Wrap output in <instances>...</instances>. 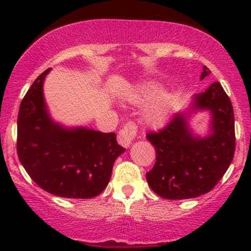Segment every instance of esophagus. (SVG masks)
<instances>
[{
	"label": "esophagus",
	"instance_id": "34e87169",
	"mask_svg": "<svg viewBox=\"0 0 251 251\" xmlns=\"http://www.w3.org/2000/svg\"><path fill=\"white\" fill-rule=\"evenodd\" d=\"M137 136V126L132 121L126 123L123 128L119 131L118 135V142L120 145L128 147L132 140L136 138Z\"/></svg>",
	"mask_w": 251,
	"mask_h": 251
}]
</instances>
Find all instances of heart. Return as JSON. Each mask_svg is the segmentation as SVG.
I'll return each mask as SVG.
<instances>
[{
	"instance_id": "b5f03b06",
	"label": "heart",
	"mask_w": 251,
	"mask_h": 251,
	"mask_svg": "<svg viewBox=\"0 0 251 251\" xmlns=\"http://www.w3.org/2000/svg\"><path fill=\"white\" fill-rule=\"evenodd\" d=\"M160 94V88L156 85H149L140 89L138 92L132 95L130 99L135 102H146L155 99ZM171 97L169 95H161L156 101L146 111V119L152 125H162L167 121L170 112Z\"/></svg>"
}]
</instances>
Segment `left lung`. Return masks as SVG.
Wrapping results in <instances>:
<instances>
[{
  "mask_svg": "<svg viewBox=\"0 0 251 251\" xmlns=\"http://www.w3.org/2000/svg\"><path fill=\"white\" fill-rule=\"evenodd\" d=\"M209 74L204 66L201 78ZM193 108L211 113V133L205 138L192 135L184 113H176L164 128L146 135L156 153L154 167L146 174L147 183L168 200L192 199L210 192L234 156V113L221 83L214 82L195 96Z\"/></svg>",
  "mask_w": 251,
  "mask_h": 251,
  "instance_id": "8db88e82",
  "label": "left lung"
}]
</instances>
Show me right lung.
<instances>
[{
    "instance_id": "right-lung-1",
    "label": "right lung",
    "mask_w": 251,
    "mask_h": 251,
    "mask_svg": "<svg viewBox=\"0 0 251 251\" xmlns=\"http://www.w3.org/2000/svg\"><path fill=\"white\" fill-rule=\"evenodd\" d=\"M34 81L23 98L17 121V153L29 177L48 193L68 199H90L111 179L113 164L126 149L114 132L66 129L48 114L43 81Z\"/></svg>"
}]
</instances>
